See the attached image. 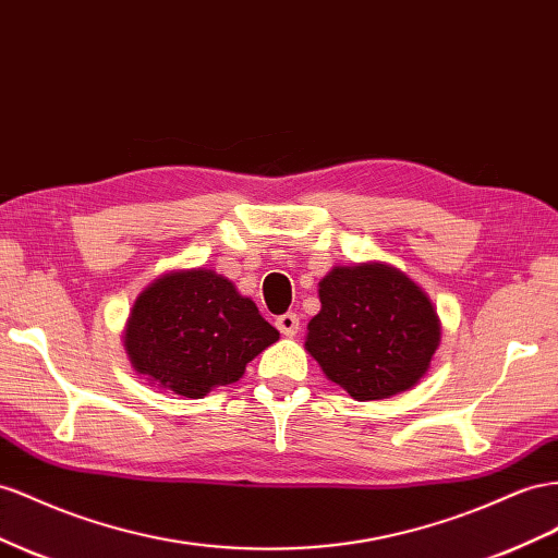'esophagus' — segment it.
<instances>
[{
  "instance_id": "obj_1",
  "label": "esophagus",
  "mask_w": 558,
  "mask_h": 558,
  "mask_svg": "<svg viewBox=\"0 0 558 558\" xmlns=\"http://www.w3.org/2000/svg\"><path fill=\"white\" fill-rule=\"evenodd\" d=\"M275 324L281 330V336H286V338H293L298 333V328H300V322H298V316L293 312H286V314L277 316Z\"/></svg>"
}]
</instances>
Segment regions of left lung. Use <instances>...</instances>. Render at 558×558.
<instances>
[{"instance_id":"left-lung-1","label":"left lung","mask_w":558,"mask_h":558,"mask_svg":"<svg viewBox=\"0 0 558 558\" xmlns=\"http://www.w3.org/2000/svg\"><path fill=\"white\" fill-rule=\"evenodd\" d=\"M322 310L307 324L305 350L356 401L415 387L441 342L429 295L389 263L336 265L319 281Z\"/></svg>"}]
</instances>
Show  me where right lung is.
<instances>
[{"instance_id":"1","label":"right lung","mask_w":558,"mask_h":558,"mask_svg":"<svg viewBox=\"0 0 558 558\" xmlns=\"http://www.w3.org/2000/svg\"><path fill=\"white\" fill-rule=\"evenodd\" d=\"M122 338L141 378L178 397L202 399L242 378L248 361L279 340V330L228 277L190 267L145 286Z\"/></svg>"}]
</instances>
